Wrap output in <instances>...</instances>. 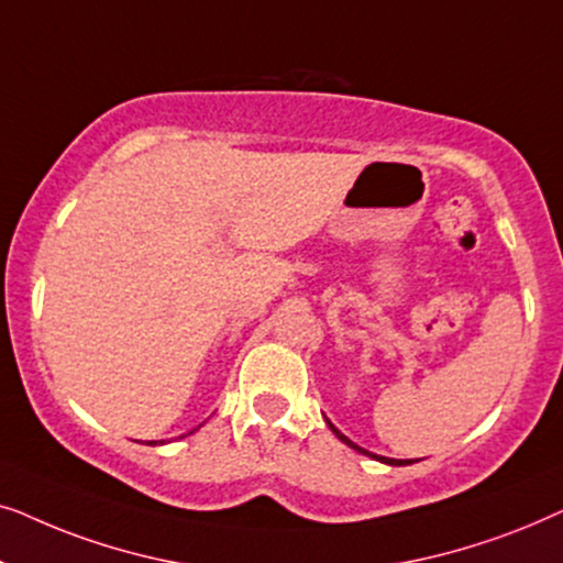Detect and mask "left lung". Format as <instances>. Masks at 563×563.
<instances>
[{
  "label": "left lung",
  "instance_id": "1",
  "mask_svg": "<svg viewBox=\"0 0 563 563\" xmlns=\"http://www.w3.org/2000/svg\"><path fill=\"white\" fill-rule=\"evenodd\" d=\"M328 426H330V422H328ZM330 430H333V433H335L338 438H341L343 443H349L351 449H356L358 453H366V456H374V459H379V461H384V464H391V466H405V464H412V461H402V459H384V456H376V453H368V451H364V449H358V445L353 443V441H349V438H345V435L341 433V430H338L335 426H330Z\"/></svg>",
  "mask_w": 563,
  "mask_h": 563
}]
</instances>
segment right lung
<instances>
[{
  "label": "right lung",
  "instance_id": "right-lung-1",
  "mask_svg": "<svg viewBox=\"0 0 563 563\" xmlns=\"http://www.w3.org/2000/svg\"><path fill=\"white\" fill-rule=\"evenodd\" d=\"M191 433H195V430H191ZM153 443H156V441H153Z\"/></svg>",
  "mask_w": 563,
  "mask_h": 563
}]
</instances>
